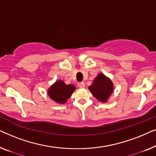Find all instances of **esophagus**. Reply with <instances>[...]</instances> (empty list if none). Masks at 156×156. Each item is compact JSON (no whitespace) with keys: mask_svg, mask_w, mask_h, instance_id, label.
Here are the masks:
<instances>
[{"mask_svg":"<svg viewBox=\"0 0 156 156\" xmlns=\"http://www.w3.org/2000/svg\"><path fill=\"white\" fill-rule=\"evenodd\" d=\"M78 86H79V87H80V88H84V87H85L84 82H79L78 83Z\"/></svg>","mask_w":156,"mask_h":156,"instance_id":"34e87169","label":"esophagus"}]
</instances>
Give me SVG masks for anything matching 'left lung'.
<instances>
[{
    "mask_svg": "<svg viewBox=\"0 0 156 156\" xmlns=\"http://www.w3.org/2000/svg\"><path fill=\"white\" fill-rule=\"evenodd\" d=\"M91 94L101 102H105L113 92L114 85L109 79L103 74H99L89 87Z\"/></svg>",
    "mask_w": 156,
    "mask_h": 156,
    "instance_id": "8db88e82",
    "label": "left lung"
}]
</instances>
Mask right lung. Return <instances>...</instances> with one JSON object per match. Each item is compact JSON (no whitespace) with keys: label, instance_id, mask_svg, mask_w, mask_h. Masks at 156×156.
I'll list each match as a JSON object with an SVG mask.
<instances>
[{"label":"right lung","instance_id":"right-lung-1","mask_svg":"<svg viewBox=\"0 0 156 156\" xmlns=\"http://www.w3.org/2000/svg\"><path fill=\"white\" fill-rule=\"evenodd\" d=\"M75 90L72 84H65L62 81L56 82L48 90V95L51 99L59 104H65Z\"/></svg>","mask_w":156,"mask_h":156}]
</instances>
